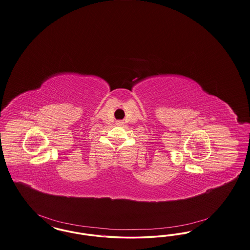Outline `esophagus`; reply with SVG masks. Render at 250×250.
<instances>
[{
  "label": "esophagus",
  "instance_id": "34e87169",
  "mask_svg": "<svg viewBox=\"0 0 250 250\" xmlns=\"http://www.w3.org/2000/svg\"><path fill=\"white\" fill-rule=\"evenodd\" d=\"M116 125H124V122H123V121H117V122H116Z\"/></svg>",
  "mask_w": 250,
  "mask_h": 250
}]
</instances>
